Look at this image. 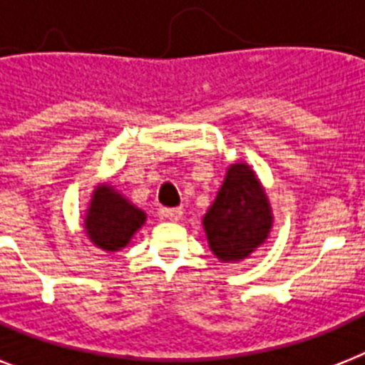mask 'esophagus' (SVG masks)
Segmentation results:
<instances>
[{
    "instance_id": "34e87169",
    "label": "esophagus",
    "mask_w": 365,
    "mask_h": 365,
    "mask_svg": "<svg viewBox=\"0 0 365 365\" xmlns=\"http://www.w3.org/2000/svg\"><path fill=\"white\" fill-rule=\"evenodd\" d=\"M160 214H163L165 217H168V220H172V222H178V220L182 217L183 210L182 208H163Z\"/></svg>"
}]
</instances>
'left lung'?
<instances>
[{
	"instance_id": "left-lung-1",
	"label": "left lung",
	"mask_w": 365,
	"mask_h": 365,
	"mask_svg": "<svg viewBox=\"0 0 365 365\" xmlns=\"http://www.w3.org/2000/svg\"><path fill=\"white\" fill-rule=\"evenodd\" d=\"M202 223L212 252L222 261L244 259L265 242L272 223L271 208L248 166L229 168Z\"/></svg>"
}]
</instances>
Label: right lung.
<instances>
[{
  "label": "right lung",
  "instance_id": "1",
  "mask_svg": "<svg viewBox=\"0 0 365 365\" xmlns=\"http://www.w3.org/2000/svg\"><path fill=\"white\" fill-rule=\"evenodd\" d=\"M143 222L145 214L142 210L123 199L110 185H104L94 193L85 220V229L88 239L98 248L115 252L128 244Z\"/></svg>",
  "mask_w": 365,
  "mask_h": 365
}]
</instances>
